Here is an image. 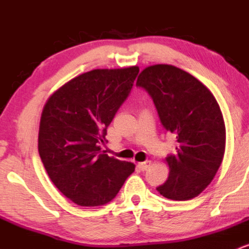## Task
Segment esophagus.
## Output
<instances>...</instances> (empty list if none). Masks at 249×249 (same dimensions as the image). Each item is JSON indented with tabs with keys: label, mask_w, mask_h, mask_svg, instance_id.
Returning a JSON list of instances; mask_svg holds the SVG:
<instances>
[{
	"label": "esophagus",
	"mask_w": 249,
	"mask_h": 249,
	"mask_svg": "<svg viewBox=\"0 0 249 249\" xmlns=\"http://www.w3.org/2000/svg\"><path fill=\"white\" fill-rule=\"evenodd\" d=\"M151 166V161L146 160V161H142V162H138V167L141 168L142 171H146L148 167Z\"/></svg>",
	"instance_id": "34e87169"
}]
</instances>
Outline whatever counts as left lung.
<instances>
[{"instance_id": "obj_1", "label": "left lung", "mask_w": 249, "mask_h": 249, "mask_svg": "<svg viewBox=\"0 0 249 249\" xmlns=\"http://www.w3.org/2000/svg\"><path fill=\"white\" fill-rule=\"evenodd\" d=\"M137 87L152 97L162 126L178 142L176 153L166 158L168 178L157 191L177 201L196 198L224 159L226 127L218 102L196 77L168 64L142 70Z\"/></svg>"}]
</instances>
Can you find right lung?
Listing matches in <instances>:
<instances>
[{"label": "right lung", "instance_id": "obj_1", "mask_svg": "<svg viewBox=\"0 0 249 249\" xmlns=\"http://www.w3.org/2000/svg\"><path fill=\"white\" fill-rule=\"evenodd\" d=\"M138 72V67L91 70L65 83L43 107L39 157L53 185L79 206L107 204L133 173L134 164L102 153L99 145Z\"/></svg>", "mask_w": 249, "mask_h": 249}]
</instances>
